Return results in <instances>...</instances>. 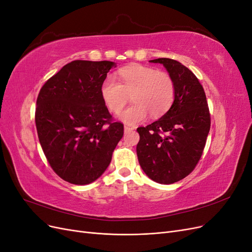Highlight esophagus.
I'll return each mask as SVG.
<instances>
[{
	"label": "esophagus",
	"mask_w": 252,
	"mask_h": 252,
	"mask_svg": "<svg viewBox=\"0 0 252 252\" xmlns=\"http://www.w3.org/2000/svg\"><path fill=\"white\" fill-rule=\"evenodd\" d=\"M133 127H129V126H125L124 127V130H125V132H129V131H132L133 130Z\"/></svg>",
	"instance_id": "1"
}]
</instances>
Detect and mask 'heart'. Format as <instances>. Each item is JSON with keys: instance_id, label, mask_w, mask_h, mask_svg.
Here are the masks:
<instances>
[{"instance_id": "b5f03b06", "label": "heart", "mask_w": 252, "mask_h": 252, "mask_svg": "<svg viewBox=\"0 0 252 252\" xmlns=\"http://www.w3.org/2000/svg\"><path fill=\"white\" fill-rule=\"evenodd\" d=\"M120 80L108 75L101 86V94L112 113H119L132 96L133 104L120 114L129 125L141 123L147 118H159L170 109L175 98V84L171 75L154 67L131 66L119 71Z\"/></svg>"}]
</instances>
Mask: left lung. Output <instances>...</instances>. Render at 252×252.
I'll use <instances>...</instances> for the list:
<instances>
[{
	"instance_id": "1",
	"label": "left lung",
	"mask_w": 252,
	"mask_h": 252,
	"mask_svg": "<svg viewBox=\"0 0 252 252\" xmlns=\"http://www.w3.org/2000/svg\"><path fill=\"white\" fill-rule=\"evenodd\" d=\"M150 62L163 64L173 78L175 98L161 119L136 129V155L151 180L172 184L191 173L199 163L210 130V112L202 84L191 70L172 59Z\"/></svg>"
}]
</instances>
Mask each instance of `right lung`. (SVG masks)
<instances>
[{
    "label": "right lung",
    "mask_w": 252,
    "mask_h": 252,
    "mask_svg": "<svg viewBox=\"0 0 252 252\" xmlns=\"http://www.w3.org/2000/svg\"><path fill=\"white\" fill-rule=\"evenodd\" d=\"M110 61L77 60L42 86L35 126L52 170L61 179L86 185L100 178L123 138L124 125L109 113L101 94Z\"/></svg>",
    "instance_id": "obj_1"
}]
</instances>
